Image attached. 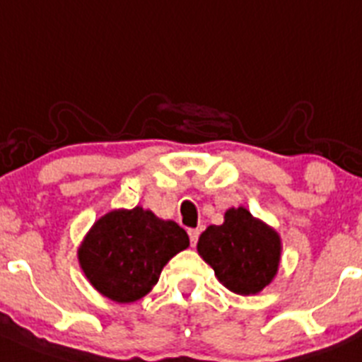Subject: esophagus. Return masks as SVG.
Returning a JSON list of instances; mask_svg holds the SVG:
<instances>
[{
  "label": "esophagus",
  "mask_w": 362,
  "mask_h": 362,
  "mask_svg": "<svg viewBox=\"0 0 362 362\" xmlns=\"http://www.w3.org/2000/svg\"><path fill=\"white\" fill-rule=\"evenodd\" d=\"M199 235H201V230H199V229H188V236H190L192 245H195V243H197Z\"/></svg>",
  "instance_id": "obj_1"
}]
</instances>
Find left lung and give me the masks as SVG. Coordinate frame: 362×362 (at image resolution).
Masks as SVG:
<instances>
[{"label": "left lung", "instance_id": "1", "mask_svg": "<svg viewBox=\"0 0 362 362\" xmlns=\"http://www.w3.org/2000/svg\"><path fill=\"white\" fill-rule=\"evenodd\" d=\"M197 252L227 290L256 295L277 274L281 238L277 230L245 208H230L222 226H209L202 233Z\"/></svg>", "mask_w": 362, "mask_h": 362}]
</instances>
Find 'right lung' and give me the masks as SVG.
<instances>
[{
    "label": "right lung",
    "instance_id": "add662e5",
    "mask_svg": "<svg viewBox=\"0 0 362 362\" xmlns=\"http://www.w3.org/2000/svg\"><path fill=\"white\" fill-rule=\"evenodd\" d=\"M188 245L183 227L136 206L101 216L81 242L78 259L99 293L127 304L146 297L165 264Z\"/></svg>",
    "mask_w": 362,
    "mask_h": 362
}]
</instances>
